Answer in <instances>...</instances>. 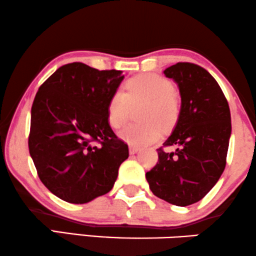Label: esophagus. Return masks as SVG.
<instances>
[{"instance_id":"esophagus-1","label":"esophagus","mask_w":256,"mask_h":256,"mask_svg":"<svg viewBox=\"0 0 256 256\" xmlns=\"http://www.w3.org/2000/svg\"><path fill=\"white\" fill-rule=\"evenodd\" d=\"M137 151H140V148H138V146H129V152H130L132 154H136Z\"/></svg>"}]
</instances>
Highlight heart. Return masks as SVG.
I'll return each mask as SVG.
<instances>
[{
  "label": "heart",
  "mask_w": 256,
  "mask_h": 256,
  "mask_svg": "<svg viewBox=\"0 0 256 256\" xmlns=\"http://www.w3.org/2000/svg\"><path fill=\"white\" fill-rule=\"evenodd\" d=\"M143 102L138 110L140 124L122 128L119 136L132 146H140L157 142L162 129L168 132L176 124L181 112V102L174 92L173 84L156 74H140L129 78L124 91L118 90L107 105V120L112 128L124 124L130 106Z\"/></svg>",
  "instance_id": "obj_1"
}]
</instances>
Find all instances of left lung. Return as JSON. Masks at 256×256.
Here are the masks:
<instances>
[{
	"label": "left lung",
	"instance_id": "left-lung-1",
	"mask_svg": "<svg viewBox=\"0 0 256 256\" xmlns=\"http://www.w3.org/2000/svg\"><path fill=\"white\" fill-rule=\"evenodd\" d=\"M176 82L181 112L171 136L158 148V162L146 172L150 190L174 206H187L208 194L226 165L231 135L228 102L204 68L178 62L164 70ZM176 145L174 153L164 150Z\"/></svg>",
	"mask_w": 256,
	"mask_h": 256
}]
</instances>
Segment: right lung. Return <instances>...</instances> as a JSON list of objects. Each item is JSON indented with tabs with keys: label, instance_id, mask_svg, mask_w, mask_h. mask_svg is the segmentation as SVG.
Returning <instances> with one entry per match:
<instances>
[{
	"label": "right lung",
	"instance_id": "obj_1",
	"mask_svg": "<svg viewBox=\"0 0 256 256\" xmlns=\"http://www.w3.org/2000/svg\"><path fill=\"white\" fill-rule=\"evenodd\" d=\"M120 70L82 62L58 68L40 85L31 110L28 150L42 182L58 198L83 204L112 190L129 156L107 120Z\"/></svg>",
	"mask_w": 256,
	"mask_h": 256
}]
</instances>
